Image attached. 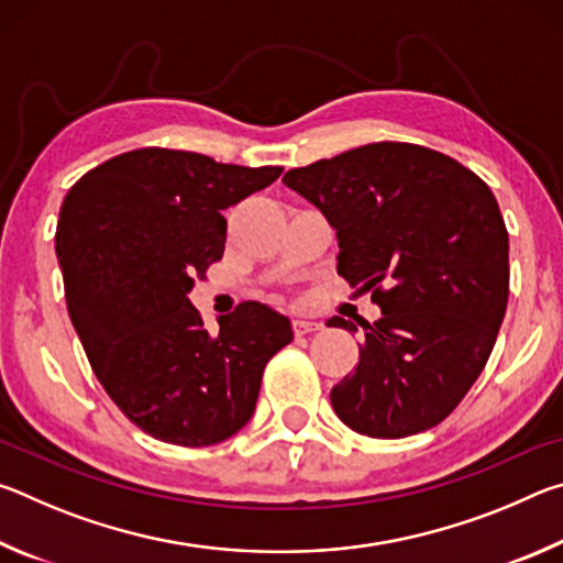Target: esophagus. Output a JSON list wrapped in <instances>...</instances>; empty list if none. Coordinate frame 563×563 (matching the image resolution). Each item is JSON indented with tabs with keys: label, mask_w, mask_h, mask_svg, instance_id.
Listing matches in <instances>:
<instances>
[{
	"label": "esophagus",
	"mask_w": 563,
	"mask_h": 563,
	"mask_svg": "<svg viewBox=\"0 0 563 563\" xmlns=\"http://www.w3.org/2000/svg\"><path fill=\"white\" fill-rule=\"evenodd\" d=\"M292 330H295V335H305V332H316V330H320V322L298 316V318H292Z\"/></svg>",
	"instance_id": "1"
}]
</instances>
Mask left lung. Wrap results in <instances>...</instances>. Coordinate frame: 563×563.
Returning <instances> with one entry per match:
<instances>
[{
    "label": "left lung",
    "instance_id": "left-lung-1",
    "mask_svg": "<svg viewBox=\"0 0 563 563\" xmlns=\"http://www.w3.org/2000/svg\"><path fill=\"white\" fill-rule=\"evenodd\" d=\"M338 233V273L373 290L355 373L330 402L350 430L402 440L440 424L482 375L509 300V233L492 188L440 151L379 141L290 168ZM330 328L357 330L332 318Z\"/></svg>",
    "mask_w": 563,
    "mask_h": 563
}]
</instances>
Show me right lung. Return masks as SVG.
<instances>
[{
  "label": "right lung",
  "instance_id": "right-lung-1",
  "mask_svg": "<svg viewBox=\"0 0 563 563\" xmlns=\"http://www.w3.org/2000/svg\"><path fill=\"white\" fill-rule=\"evenodd\" d=\"M280 174L148 146L103 161L64 198L56 255L71 325L107 395L154 440L235 434L268 360L292 340L288 318L261 302L238 305L211 335L188 300L223 258L225 208Z\"/></svg>",
  "mask_w": 563,
  "mask_h": 563
}]
</instances>
